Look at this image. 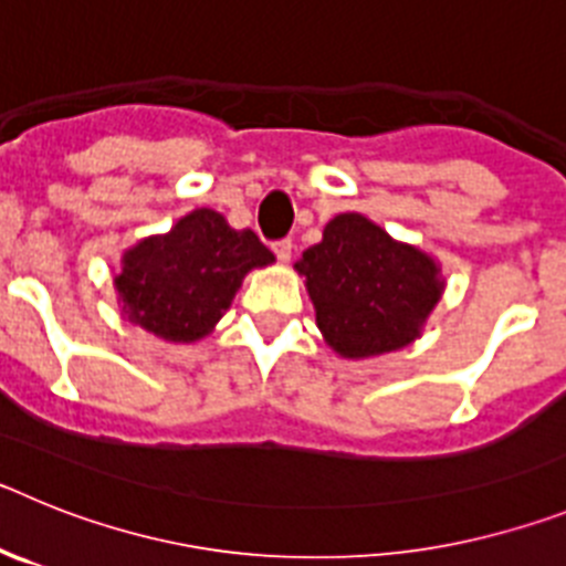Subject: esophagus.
I'll use <instances>...</instances> for the list:
<instances>
[{
	"label": "esophagus",
	"instance_id": "34e87169",
	"mask_svg": "<svg viewBox=\"0 0 566 566\" xmlns=\"http://www.w3.org/2000/svg\"><path fill=\"white\" fill-rule=\"evenodd\" d=\"M272 249H274V254H277V260L289 263V260H292L294 243H292V238H280V240H274Z\"/></svg>",
	"mask_w": 566,
	"mask_h": 566
}]
</instances>
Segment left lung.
Wrapping results in <instances>:
<instances>
[{"mask_svg":"<svg viewBox=\"0 0 566 566\" xmlns=\"http://www.w3.org/2000/svg\"><path fill=\"white\" fill-rule=\"evenodd\" d=\"M317 326L343 357H377L419 337L442 294L439 269L413 247L357 212L328 221L323 240L297 260Z\"/></svg>","mask_w":566,"mask_h":566,"instance_id":"obj_1","label":"left lung"}]
</instances>
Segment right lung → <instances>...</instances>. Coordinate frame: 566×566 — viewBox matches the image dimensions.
<instances>
[{"mask_svg":"<svg viewBox=\"0 0 566 566\" xmlns=\"http://www.w3.org/2000/svg\"><path fill=\"white\" fill-rule=\"evenodd\" d=\"M272 260L252 229L238 232L223 214L195 209L169 234L129 249L115 289L129 323L161 339L192 343L223 317L243 274Z\"/></svg>","mask_w":566,"mask_h":566,"instance_id":"obj_1","label":"right lung"}]
</instances>
